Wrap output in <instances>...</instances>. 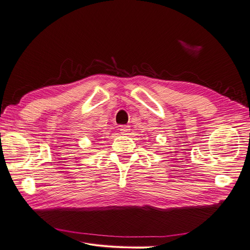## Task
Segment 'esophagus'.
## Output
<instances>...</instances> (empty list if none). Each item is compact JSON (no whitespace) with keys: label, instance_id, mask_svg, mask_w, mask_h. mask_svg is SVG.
Masks as SVG:
<instances>
[{"label":"esophagus","instance_id":"1","mask_svg":"<svg viewBox=\"0 0 250 250\" xmlns=\"http://www.w3.org/2000/svg\"><path fill=\"white\" fill-rule=\"evenodd\" d=\"M129 126L128 125H122L120 126V131L122 134H128V132H129Z\"/></svg>","mask_w":250,"mask_h":250}]
</instances>
